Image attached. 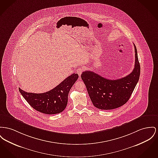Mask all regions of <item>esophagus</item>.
<instances>
[{
	"instance_id": "34e87169",
	"label": "esophagus",
	"mask_w": 158,
	"mask_h": 158,
	"mask_svg": "<svg viewBox=\"0 0 158 158\" xmlns=\"http://www.w3.org/2000/svg\"><path fill=\"white\" fill-rule=\"evenodd\" d=\"M83 71H84V68L83 67H80V68H78L77 69L76 72H77V74H79V76H81V74L83 72Z\"/></svg>"
}]
</instances>
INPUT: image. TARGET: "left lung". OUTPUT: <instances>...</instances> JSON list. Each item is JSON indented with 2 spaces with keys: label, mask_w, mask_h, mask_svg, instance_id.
Returning a JSON list of instances; mask_svg holds the SVG:
<instances>
[{
  "label": "left lung",
  "mask_w": 158,
  "mask_h": 158,
  "mask_svg": "<svg viewBox=\"0 0 158 158\" xmlns=\"http://www.w3.org/2000/svg\"><path fill=\"white\" fill-rule=\"evenodd\" d=\"M135 65L133 71L121 79L111 80L91 71H85L81 78L94 106L102 110L118 108L127 102L139 82L140 65L134 45Z\"/></svg>",
  "instance_id": "8db88e82"
}]
</instances>
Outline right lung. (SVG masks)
<instances>
[{
  "label": "right lung",
  "instance_id": "obj_1",
  "mask_svg": "<svg viewBox=\"0 0 158 158\" xmlns=\"http://www.w3.org/2000/svg\"><path fill=\"white\" fill-rule=\"evenodd\" d=\"M78 77V74L73 73L54 88L45 93H27L19 88V91L24 99L36 110L47 114H57L65 109L69 93Z\"/></svg>",
  "mask_w": 158,
  "mask_h": 158
}]
</instances>
